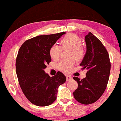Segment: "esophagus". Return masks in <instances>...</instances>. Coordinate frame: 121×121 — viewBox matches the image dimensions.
Returning a JSON list of instances; mask_svg holds the SVG:
<instances>
[{
    "mask_svg": "<svg viewBox=\"0 0 121 121\" xmlns=\"http://www.w3.org/2000/svg\"><path fill=\"white\" fill-rule=\"evenodd\" d=\"M66 81H70V80H71L72 79L71 76H69V75H66Z\"/></svg>",
    "mask_w": 121,
    "mask_h": 121,
    "instance_id": "obj_1",
    "label": "esophagus"
}]
</instances>
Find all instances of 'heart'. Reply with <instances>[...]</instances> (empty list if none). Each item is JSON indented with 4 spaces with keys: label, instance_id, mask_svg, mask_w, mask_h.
<instances>
[{
    "label": "heart",
    "instance_id": "obj_1",
    "mask_svg": "<svg viewBox=\"0 0 121 121\" xmlns=\"http://www.w3.org/2000/svg\"><path fill=\"white\" fill-rule=\"evenodd\" d=\"M69 49V58H73L77 62L84 59L85 55V50L82 45V40L78 36L69 34L61 40L60 47L54 45L49 49V56L55 61L59 59L61 49ZM74 65V61L72 59L62 60L58 64V68L64 73H69Z\"/></svg>",
    "mask_w": 121,
    "mask_h": 121
}]
</instances>
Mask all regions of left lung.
Masks as SVG:
<instances>
[{"mask_svg": "<svg viewBox=\"0 0 121 121\" xmlns=\"http://www.w3.org/2000/svg\"><path fill=\"white\" fill-rule=\"evenodd\" d=\"M86 53L80 64L82 70L86 69V77H74L78 87L73 92L75 99L84 105L94 103L106 89L109 78L111 64L109 53L101 41L89 32L85 37Z\"/></svg>", "mask_w": 121, "mask_h": 121, "instance_id": "8db88e82", "label": "left lung"}]
</instances>
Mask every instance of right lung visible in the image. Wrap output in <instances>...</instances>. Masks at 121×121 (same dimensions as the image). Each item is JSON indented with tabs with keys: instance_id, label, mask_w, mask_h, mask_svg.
Returning a JSON list of instances; mask_svg holds the SVG:
<instances>
[{
	"instance_id": "add662e5",
	"label": "right lung",
	"mask_w": 121,
	"mask_h": 121,
	"mask_svg": "<svg viewBox=\"0 0 121 121\" xmlns=\"http://www.w3.org/2000/svg\"><path fill=\"white\" fill-rule=\"evenodd\" d=\"M65 32L41 35L26 40L18 52L16 72L26 98L39 106L51 105L56 99L57 89L66 81L61 72L50 77L44 69L51 61V47Z\"/></svg>"
}]
</instances>
